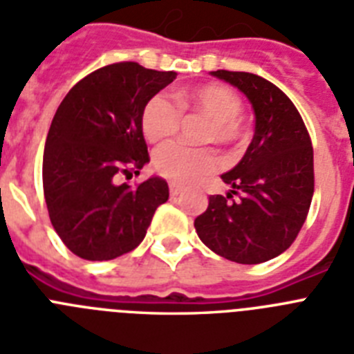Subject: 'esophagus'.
Segmentation results:
<instances>
[{
  "instance_id": "esophagus-1",
  "label": "esophagus",
  "mask_w": 354,
  "mask_h": 354,
  "mask_svg": "<svg viewBox=\"0 0 354 354\" xmlns=\"http://www.w3.org/2000/svg\"><path fill=\"white\" fill-rule=\"evenodd\" d=\"M169 189H171L172 196H178V194L183 191V185H180V183H176V182H172L171 185H169Z\"/></svg>"
}]
</instances>
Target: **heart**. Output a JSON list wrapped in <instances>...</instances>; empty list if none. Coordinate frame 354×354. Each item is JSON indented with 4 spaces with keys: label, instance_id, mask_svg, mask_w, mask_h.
Returning a JSON list of instances; mask_svg holds the SVG:
<instances>
[{
    "label": "heart",
    "instance_id": "heart-1",
    "mask_svg": "<svg viewBox=\"0 0 354 354\" xmlns=\"http://www.w3.org/2000/svg\"><path fill=\"white\" fill-rule=\"evenodd\" d=\"M183 111L198 112L211 120L207 142L222 145H242L245 131L240 122L242 100L232 88L222 83H203L183 88L176 94ZM163 94L152 96L142 111V131L149 142L158 143L174 136L180 129L182 111ZM158 174L178 183L196 182L220 167V158L212 149H194L185 143H169L154 154Z\"/></svg>",
    "mask_w": 354,
    "mask_h": 354
}]
</instances>
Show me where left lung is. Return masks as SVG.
<instances>
[{
  "mask_svg": "<svg viewBox=\"0 0 354 354\" xmlns=\"http://www.w3.org/2000/svg\"><path fill=\"white\" fill-rule=\"evenodd\" d=\"M211 74L251 102L254 136L236 167L222 174L231 191L209 196L194 227L212 252L236 263H261L289 249L306 222L315 192L311 138L277 85L251 73Z\"/></svg>",
  "mask_w": 354,
  "mask_h": 354,
  "instance_id": "obj_1",
  "label": "left lung"
}]
</instances>
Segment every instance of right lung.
I'll return each instance as SVG.
<instances>
[{"label":"right lung","mask_w":354,"mask_h":354,"mask_svg":"<svg viewBox=\"0 0 354 354\" xmlns=\"http://www.w3.org/2000/svg\"><path fill=\"white\" fill-rule=\"evenodd\" d=\"M176 73L112 63L77 82L59 103L43 152V192L62 242L83 260L105 261L136 249L169 185L151 176L118 182L149 163L142 111Z\"/></svg>","instance_id":"right-lung-1"}]
</instances>
